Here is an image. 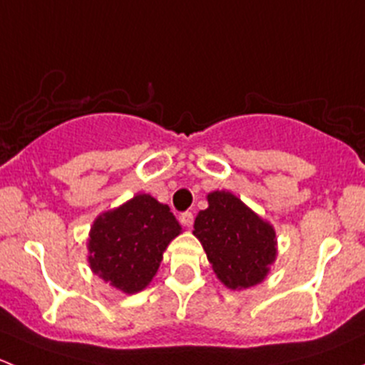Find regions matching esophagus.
Listing matches in <instances>:
<instances>
[{
  "label": "esophagus",
  "instance_id": "esophagus-1",
  "mask_svg": "<svg viewBox=\"0 0 365 365\" xmlns=\"http://www.w3.org/2000/svg\"><path fill=\"white\" fill-rule=\"evenodd\" d=\"M180 222H182L185 227L192 226V224H194V215H192V212H183L182 215H180Z\"/></svg>",
  "mask_w": 365,
  "mask_h": 365
}]
</instances>
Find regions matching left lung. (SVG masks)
<instances>
[{"label": "left lung", "mask_w": 365, "mask_h": 365, "mask_svg": "<svg viewBox=\"0 0 365 365\" xmlns=\"http://www.w3.org/2000/svg\"><path fill=\"white\" fill-rule=\"evenodd\" d=\"M217 277L231 289L251 288L264 279L275 259V231L237 196L208 194V208L194 222Z\"/></svg>", "instance_id": "obj_1"}]
</instances>
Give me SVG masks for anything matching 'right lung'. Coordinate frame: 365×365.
<instances>
[{
    "label": "right lung",
    "instance_id": "1",
    "mask_svg": "<svg viewBox=\"0 0 365 365\" xmlns=\"http://www.w3.org/2000/svg\"><path fill=\"white\" fill-rule=\"evenodd\" d=\"M180 231L168 205L139 194L95 220L88 240L91 270L120 292H141L157 274L162 252Z\"/></svg>",
    "mask_w": 365,
    "mask_h": 365
}]
</instances>
